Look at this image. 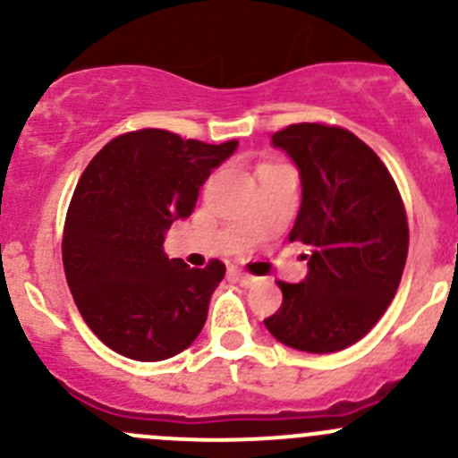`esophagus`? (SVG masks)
Wrapping results in <instances>:
<instances>
[{
	"mask_svg": "<svg viewBox=\"0 0 458 458\" xmlns=\"http://www.w3.org/2000/svg\"><path fill=\"white\" fill-rule=\"evenodd\" d=\"M233 276H235V280H238V283L242 284V287H251V284L258 280V278H253V276L244 274V271H233Z\"/></svg>",
	"mask_w": 458,
	"mask_h": 458,
	"instance_id": "obj_1",
	"label": "esophagus"
}]
</instances>
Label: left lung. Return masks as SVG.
Masks as SVG:
<instances>
[{"instance_id": "1", "label": "left lung", "mask_w": 458, "mask_h": 458, "mask_svg": "<svg viewBox=\"0 0 458 458\" xmlns=\"http://www.w3.org/2000/svg\"><path fill=\"white\" fill-rule=\"evenodd\" d=\"M298 166L301 211L289 242L307 247L302 283H278L265 327L283 345L332 354L365 336L392 302L407 260L405 207L381 157L341 126L302 122L271 135Z\"/></svg>"}]
</instances>
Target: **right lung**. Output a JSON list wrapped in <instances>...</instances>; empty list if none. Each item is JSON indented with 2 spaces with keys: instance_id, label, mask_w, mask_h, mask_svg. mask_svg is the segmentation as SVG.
<instances>
[{
  "instance_id": "obj_1",
  "label": "right lung",
  "mask_w": 458,
  "mask_h": 458,
  "mask_svg": "<svg viewBox=\"0 0 458 458\" xmlns=\"http://www.w3.org/2000/svg\"><path fill=\"white\" fill-rule=\"evenodd\" d=\"M238 142L207 144L162 129L117 135L81 174L62 240L66 283L90 332L133 360H165L205 327L225 265L191 269L162 249L189 218L211 169Z\"/></svg>"
}]
</instances>
